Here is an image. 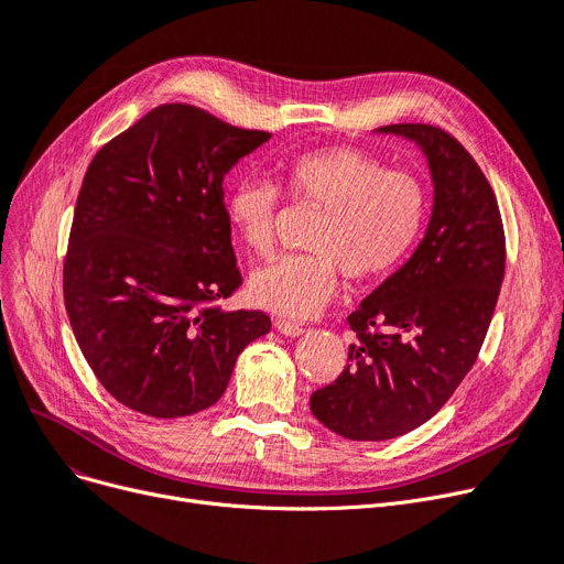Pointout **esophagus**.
<instances>
[{
    "label": "esophagus",
    "instance_id": "1",
    "mask_svg": "<svg viewBox=\"0 0 564 564\" xmlns=\"http://www.w3.org/2000/svg\"><path fill=\"white\" fill-rule=\"evenodd\" d=\"M274 327H276L281 334H285V336H292V338H295V336H302V334L306 332L302 325L288 323V321H276V323H274Z\"/></svg>",
    "mask_w": 564,
    "mask_h": 564
}]
</instances>
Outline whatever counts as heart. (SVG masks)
I'll return each instance as SVG.
<instances>
[{"label":"heart","mask_w":564,"mask_h":564,"mask_svg":"<svg viewBox=\"0 0 564 564\" xmlns=\"http://www.w3.org/2000/svg\"><path fill=\"white\" fill-rule=\"evenodd\" d=\"M279 184L292 200L323 209L308 249L256 269L251 300L283 317H308L334 295L338 269L355 283L387 276L414 247L426 191L417 177L355 147L311 150L279 163ZM279 216V191L262 180H241L228 195V218L253 253H269Z\"/></svg>","instance_id":"heart-1"}]
</instances>
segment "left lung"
I'll return each instance as SVG.
<instances>
[{"mask_svg": "<svg viewBox=\"0 0 564 564\" xmlns=\"http://www.w3.org/2000/svg\"><path fill=\"white\" fill-rule=\"evenodd\" d=\"M420 147L433 209L414 253L348 315L359 343L311 412L348 440H391L443 408L473 369L505 276L496 193L463 144L437 127L376 129Z\"/></svg>", "mask_w": 564, "mask_h": 564, "instance_id": "obj_1", "label": "left lung"}]
</instances>
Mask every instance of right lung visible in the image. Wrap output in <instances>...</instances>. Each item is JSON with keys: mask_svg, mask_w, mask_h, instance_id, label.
Listing matches in <instances>:
<instances>
[{"mask_svg": "<svg viewBox=\"0 0 564 564\" xmlns=\"http://www.w3.org/2000/svg\"><path fill=\"white\" fill-rule=\"evenodd\" d=\"M269 133L167 104L87 167L64 304L94 376L135 412L175 420L224 397L239 352L272 329L214 302L239 288L224 177Z\"/></svg>", "mask_w": 564, "mask_h": 564, "instance_id": "obj_1", "label": "right lung"}]
</instances>
